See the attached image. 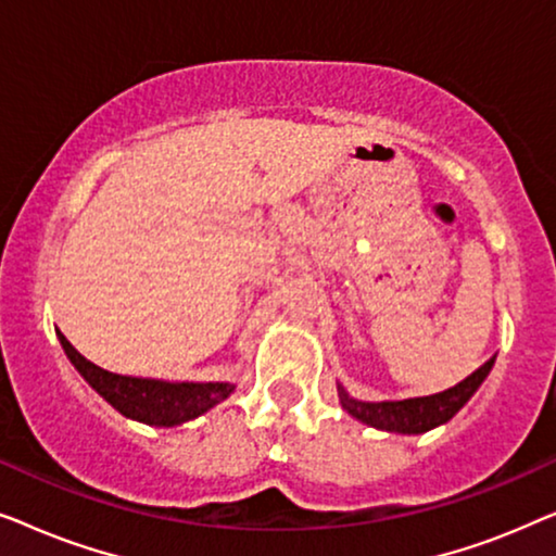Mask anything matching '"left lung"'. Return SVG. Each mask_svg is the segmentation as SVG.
I'll use <instances>...</instances> for the list:
<instances>
[{
  "instance_id": "8db88e82",
  "label": "left lung",
  "mask_w": 556,
  "mask_h": 556,
  "mask_svg": "<svg viewBox=\"0 0 556 556\" xmlns=\"http://www.w3.org/2000/svg\"><path fill=\"white\" fill-rule=\"evenodd\" d=\"M493 367V359L481 364L473 375H468L463 382H458L451 390L430 394V397H413V400H397V402H359L352 400L339 387L341 405L349 415L356 420L371 425V428L390 430V432H425L438 428L451 420L458 409L466 405L481 382Z\"/></svg>"
}]
</instances>
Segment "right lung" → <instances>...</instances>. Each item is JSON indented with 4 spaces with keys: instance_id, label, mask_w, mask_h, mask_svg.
<instances>
[{
    "instance_id": "right-lung-1",
    "label": "right lung",
    "mask_w": 556,
    "mask_h": 556,
    "mask_svg": "<svg viewBox=\"0 0 556 556\" xmlns=\"http://www.w3.org/2000/svg\"><path fill=\"white\" fill-rule=\"evenodd\" d=\"M58 337L67 359L86 377V382L131 420L172 428V425L194 420L197 415L207 413L235 390L227 382H162V379L113 375V371L88 362L63 333Z\"/></svg>"
}]
</instances>
